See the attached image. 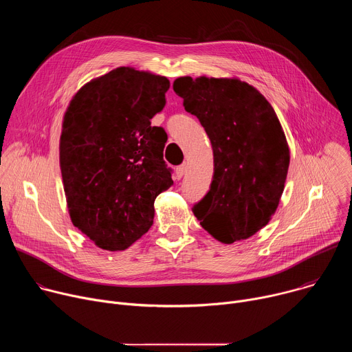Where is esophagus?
<instances>
[{
	"label": "esophagus",
	"mask_w": 352,
	"mask_h": 352,
	"mask_svg": "<svg viewBox=\"0 0 352 352\" xmlns=\"http://www.w3.org/2000/svg\"><path fill=\"white\" fill-rule=\"evenodd\" d=\"M185 171H186V164H181V166H178V167H177L175 174H177V177H178V178H182V177H184V174H185Z\"/></svg>",
	"instance_id": "esophagus-1"
}]
</instances>
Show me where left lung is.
I'll return each instance as SVG.
<instances>
[{
    "mask_svg": "<svg viewBox=\"0 0 352 352\" xmlns=\"http://www.w3.org/2000/svg\"><path fill=\"white\" fill-rule=\"evenodd\" d=\"M173 87L213 147V181L193 214L223 243L252 236L274 214L289 166L287 139L272 104L239 79L182 76Z\"/></svg>",
    "mask_w": 352,
    "mask_h": 352,
    "instance_id": "left-lung-1",
    "label": "left lung"
}]
</instances>
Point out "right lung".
Masks as SVG:
<instances>
[{"instance_id":"1","label":"right lung","mask_w":352,"mask_h":352,"mask_svg":"<svg viewBox=\"0 0 352 352\" xmlns=\"http://www.w3.org/2000/svg\"><path fill=\"white\" fill-rule=\"evenodd\" d=\"M166 76L120 67L71 100L60 139L69 216L98 248L124 250L148 231L155 199L174 182L167 133L152 126L166 106Z\"/></svg>"}]
</instances>
